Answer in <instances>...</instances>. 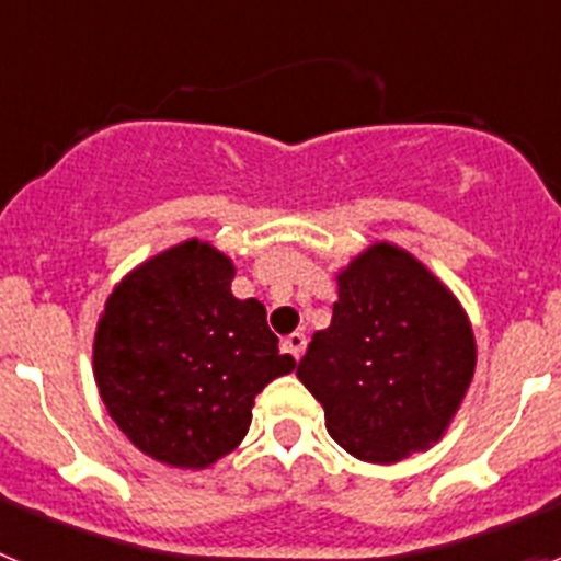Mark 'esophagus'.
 I'll return each instance as SVG.
<instances>
[{
	"mask_svg": "<svg viewBox=\"0 0 561 561\" xmlns=\"http://www.w3.org/2000/svg\"><path fill=\"white\" fill-rule=\"evenodd\" d=\"M284 351H289V354L295 356V359H300V356H304V351H306V334L295 331V334L286 336V340H284Z\"/></svg>",
	"mask_w": 561,
	"mask_h": 561,
	"instance_id": "obj_1",
	"label": "esophagus"
}]
</instances>
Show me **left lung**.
I'll use <instances>...</instances> for the list:
<instances>
[{
    "label": "left lung",
    "instance_id": "left-lung-1",
    "mask_svg": "<svg viewBox=\"0 0 561 561\" xmlns=\"http://www.w3.org/2000/svg\"><path fill=\"white\" fill-rule=\"evenodd\" d=\"M331 325L297 365L345 453L396 463L440 440L472 385V323L458 297L401 247L379 241L336 275Z\"/></svg>",
    "mask_w": 561,
    "mask_h": 561
}]
</instances>
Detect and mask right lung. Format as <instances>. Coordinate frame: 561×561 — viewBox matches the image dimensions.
Here are the masks:
<instances>
[{
    "mask_svg": "<svg viewBox=\"0 0 561 561\" xmlns=\"http://www.w3.org/2000/svg\"><path fill=\"white\" fill-rule=\"evenodd\" d=\"M236 266L191 238L128 272L98 320L92 368L114 424L176 469H207L244 440L255 396L297 362L264 304L230 291Z\"/></svg>",
    "mask_w": 561,
    "mask_h": 561,
    "instance_id": "right-lung-1",
    "label": "right lung"
}]
</instances>
